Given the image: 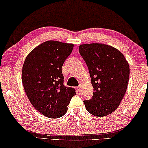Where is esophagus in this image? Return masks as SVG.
I'll return each instance as SVG.
<instances>
[{
	"label": "esophagus",
	"mask_w": 148,
	"mask_h": 148,
	"mask_svg": "<svg viewBox=\"0 0 148 148\" xmlns=\"http://www.w3.org/2000/svg\"><path fill=\"white\" fill-rule=\"evenodd\" d=\"M77 91L78 92H81V86H79L78 87H77Z\"/></svg>",
	"instance_id": "esophagus-1"
}]
</instances>
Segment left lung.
<instances>
[{"instance_id": "obj_1", "label": "left lung", "mask_w": 148, "mask_h": 148, "mask_svg": "<svg viewBox=\"0 0 148 148\" xmlns=\"http://www.w3.org/2000/svg\"><path fill=\"white\" fill-rule=\"evenodd\" d=\"M79 51L88 67L94 91L90 100H84L86 110L99 117L111 114L126 92L128 62L119 50L106 44H82Z\"/></svg>"}]
</instances>
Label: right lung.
<instances>
[{
    "label": "right lung",
    "instance_id": "add662e5",
    "mask_svg": "<svg viewBox=\"0 0 148 148\" xmlns=\"http://www.w3.org/2000/svg\"><path fill=\"white\" fill-rule=\"evenodd\" d=\"M73 44L46 41L26 57L21 79L28 99L38 112L52 119L60 118L75 90L63 85L62 66L71 53Z\"/></svg>",
    "mask_w": 148,
    "mask_h": 148
}]
</instances>
